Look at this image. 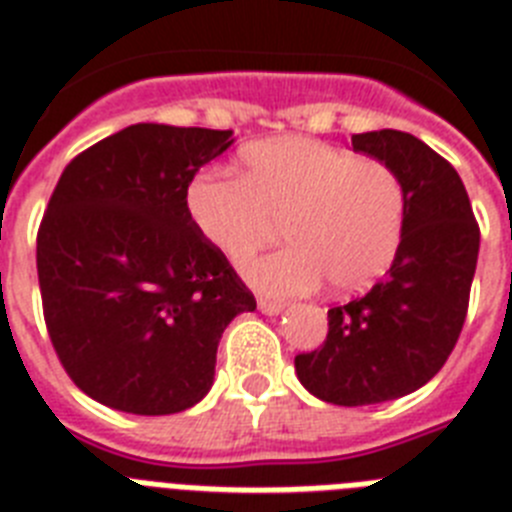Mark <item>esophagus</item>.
I'll list each match as a JSON object with an SVG mask.
<instances>
[{"instance_id": "obj_1", "label": "esophagus", "mask_w": 512, "mask_h": 512, "mask_svg": "<svg viewBox=\"0 0 512 512\" xmlns=\"http://www.w3.org/2000/svg\"><path fill=\"white\" fill-rule=\"evenodd\" d=\"M282 308H285V306H282L280 301H272V298H259V311H261V314H269V316L280 314Z\"/></svg>"}]
</instances>
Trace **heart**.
Instances as JSON below:
<instances>
[{
  "instance_id": "1",
  "label": "heart",
  "mask_w": 512,
  "mask_h": 512,
  "mask_svg": "<svg viewBox=\"0 0 512 512\" xmlns=\"http://www.w3.org/2000/svg\"><path fill=\"white\" fill-rule=\"evenodd\" d=\"M198 235L232 264L269 243L282 225L287 248L246 266L269 293H301L327 280L332 293L366 290L392 266L408 217L403 177L314 138L256 143L240 177L201 175L188 188Z\"/></svg>"
}]
</instances>
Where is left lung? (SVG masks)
I'll list each match as a JSON object with an SVG mask.
<instances>
[{
	"label": "left lung",
	"instance_id": "1",
	"mask_svg": "<svg viewBox=\"0 0 512 512\" xmlns=\"http://www.w3.org/2000/svg\"><path fill=\"white\" fill-rule=\"evenodd\" d=\"M353 151L398 170L408 217L387 274L361 298L329 308L327 340L295 356L303 387L335 405L403 398L445 366L466 322L481 235L455 167L416 135H353Z\"/></svg>",
	"mask_w": 512,
	"mask_h": 512
}]
</instances>
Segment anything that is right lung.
<instances>
[{"instance_id": "add662e5", "label": "right lung", "mask_w": 512, "mask_h": 512, "mask_svg": "<svg viewBox=\"0 0 512 512\" xmlns=\"http://www.w3.org/2000/svg\"><path fill=\"white\" fill-rule=\"evenodd\" d=\"M232 130L141 122L80 151L36 235L49 340L96 403L138 416L196 405L217 345L256 298L190 222L188 185Z\"/></svg>"}]
</instances>
